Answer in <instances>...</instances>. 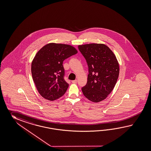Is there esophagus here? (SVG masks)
Returning <instances> with one entry per match:
<instances>
[{"instance_id": "34e87169", "label": "esophagus", "mask_w": 151, "mask_h": 151, "mask_svg": "<svg viewBox=\"0 0 151 151\" xmlns=\"http://www.w3.org/2000/svg\"><path fill=\"white\" fill-rule=\"evenodd\" d=\"M73 83H77V80H73V81H71Z\"/></svg>"}]
</instances>
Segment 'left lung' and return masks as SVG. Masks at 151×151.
Segmentation results:
<instances>
[{"instance_id": "obj_1", "label": "left lung", "mask_w": 151, "mask_h": 151, "mask_svg": "<svg viewBox=\"0 0 151 151\" xmlns=\"http://www.w3.org/2000/svg\"><path fill=\"white\" fill-rule=\"evenodd\" d=\"M78 48L88 66L87 82L82 91L90 101L99 103L114 88L119 76V63L114 52L103 44L82 45Z\"/></svg>"}]
</instances>
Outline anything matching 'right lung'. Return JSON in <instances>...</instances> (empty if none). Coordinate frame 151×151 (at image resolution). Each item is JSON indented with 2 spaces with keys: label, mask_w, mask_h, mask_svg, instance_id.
Wrapping results in <instances>:
<instances>
[{
  "label": "right lung",
  "mask_w": 151,
  "mask_h": 151,
  "mask_svg": "<svg viewBox=\"0 0 151 151\" xmlns=\"http://www.w3.org/2000/svg\"><path fill=\"white\" fill-rule=\"evenodd\" d=\"M77 52L71 45L56 43L46 45L37 52L31 71L37 90L44 98L53 101L65 94L69 84L64 79L63 62Z\"/></svg>",
  "instance_id": "1"
}]
</instances>
